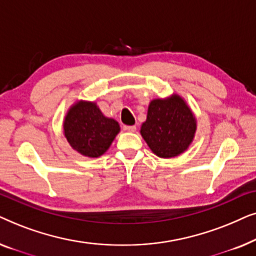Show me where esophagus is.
I'll list each match as a JSON object with an SVG mask.
<instances>
[{
  "label": "esophagus",
  "mask_w": 256,
  "mask_h": 256,
  "mask_svg": "<svg viewBox=\"0 0 256 256\" xmlns=\"http://www.w3.org/2000/svg\"><path fill=\"white\" fill-rule=\"evenodd\" d=\"M124 130L127 132H136V126H124Z\"/></svg>",
  "instance_id": "obj_1"
}]
</instances>
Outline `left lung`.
Segmentation results:
<instances>
[{"instance_id": "obj_1", "label": "left lung", "mask_w": 256, "mask_h": 256, "mask_svg": "<svg viewBox=\"0 0 256 256\" xmlns=\"http://www.w3.org/2000/svg\"><path fill=\"white\" fill-rule=\"evenodd\" d=\"M194 130L196 120L190 108L182 98L174 96L150 102L141 135L154 154L169 158L188 149Z\"/></svg>"}]
</instances>
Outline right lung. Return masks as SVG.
Instances as JSON below:
<instances>
[{"mask_svg":"<svg viewBox=\"0 0 256 256\" xmlns=\"http://www.w3.org/2000/svg\"><path fill=\"white\" fill-rule=\"evenodd\" d=\"M64 132L73 149L82 155L99 157L110 148L120 127L113 118L104 116L94 102L80 101L66 115Z\"/></svg>","mask_w":256,"mask_h":256,"instance_id":"1","label":"right lung"}]
</instances>
